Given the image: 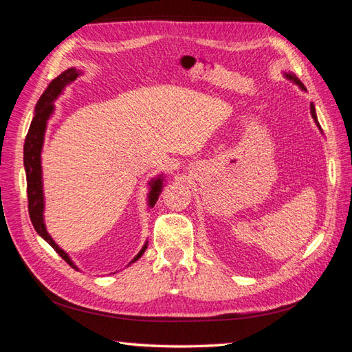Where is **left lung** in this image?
<instances>
[{"instance_id": "8db88e82", "label": "left lung", "mask_w": 352, "mask_h": 352, "mask_svg": "<svg viewBox=\"0 0 352 352\" xmlns=\"http://www.w3.org/2000/svg\"><path fill=\"white\" fill-rule=\"evenodd\" d=\"M283 76L286 80H289L291 82H294V85H297L300 89H302V91H306L305 89V86H303V82L300 81L297 76H296V74H292V72H283ZM309 109H311V117L314 118V123L317 124V127H318V131H320L322 133H323V131H322V127H320V123H318V120H317V113H316V107H314V104L311 103V106H309Z\"/></svg>"}]
</instances>
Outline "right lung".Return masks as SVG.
Wrapping results in <instances>:
<instances>
[{
  "label": "right lung",
  "instance_id": "right-lung-1",
  "mask_svg": "<svg viewBox=\"0 0 352 352\" xmlns=\"http://www.w3.org/2000/svg\"><path fill=\"white\" fill-rule=\"evenodd\" d=\"M82 75V70H78L76 67H70L65 72H61L56 78L50 82L46 91L38 100L34 112V120H32L28 137L24 142V170H25V180H28V198H29V215L34 225L35 231L40 237L46 240L50 246H52L61 258H65L67 263L78 271L72 258L69 257V254L56 245L52 235L47 232L46 223H44V189H43V166H41V152L44 144V135H46L47 123L50 117L55 112V101L60 95L65 92V89L72 85V82ZM166 184V175L158 174L157 177L151 178L148 182L149 194H148V208H154L158 200L160 194ZM146 249H148V241L144 243L143 248L140 249V252L131 260V263H135L138 258H142ZM127 265V266H129ZM115 274V272H113Z\"/></svg>",
  "mask_w": 352,
  "mask_h": 352
}]
</instances>
